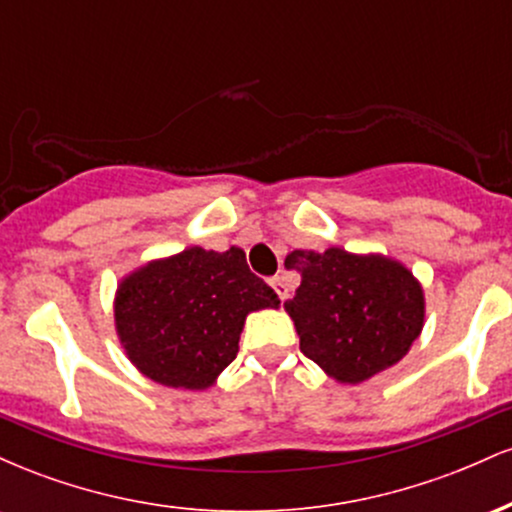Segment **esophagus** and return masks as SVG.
<instances>
[{"mask_svg":"<svg viewBox=\"0 0 512 512\" xmlns=\"http://www.w3.org/2000/svg\"><path fill=\"white\" fill-rule=\"evenodd\" d=\"M269 284H272V289L276 291V296H279L281 301H286V298H289V286H286L284 276H272V279H269Z\"/></svg>","mask_w":512,"mask_h":512,"instance_id":"obj_1","label":"esophagus"}]
</instances>
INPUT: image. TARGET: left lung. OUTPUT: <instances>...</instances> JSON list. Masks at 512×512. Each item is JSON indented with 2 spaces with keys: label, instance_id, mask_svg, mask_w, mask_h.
I'll list each match as a JSON object with an SVG mask.
<instances>
[{
  "label": "left lung",
  "instance_id": "obj_1",
  "mask_svg": "<svg viewBox=\"0 0 512 512\" xmlns=\"http://www.w3.org/2000/svg\"><path fill=\"white\" fill-rule=\"evenodd\" d=\"M284 264L301 274L296 296L284 303L301 351L342 383L395 366L424 327L419 281L387 257L293 250Z\"/></svg>",
  "mask_w": 512,
  "mask_h": 512
}]
</instances>
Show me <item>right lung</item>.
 Segmentation results:
<instances>
[{"label":"right lung","instance_id":"right-lung-1","mask_svg":"<svg viewBox=\"0 0 512 512\" xmlns=\"http://www.w3.org/2000/svg\"><path fill=\"white\" fill-rule=\"evenodd\" d=\"M279 303L243 250L190 248L127 276L115 322L129 361L146 378L204 390L236 358L245 315Z\"/></svg>","mask_w":512,"mask_h":512}]
</instances>
